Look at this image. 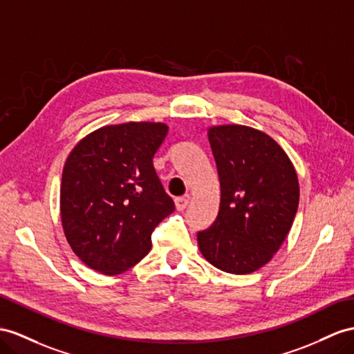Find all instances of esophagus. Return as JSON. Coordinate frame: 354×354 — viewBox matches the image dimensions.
<instances>
[{"mask_svg":"<svg viewBox=\"0 0 354 354\" xmlns=\"http://www.w3.org/2000/svg\"><path fill=\"white\" fill-rule=\"evenodd\" d=\"M188 203H189V196L188 194L175 198V206H176L178 211H184L185 207L188 206Z\"/></svg>","mask_w":354,"mask_h":354,"instance_id":"1","label":"esophagus"}]
</instances>
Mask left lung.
<instances>
[{
  "mask_svg": "<svg viewBox=\"0 0 354 354\" xmlns=\"http://www.w3.org/2000/svg\"><path fill=\"white\" fill-rule=\"evenodd\" d=\"M207 139L218 170L220 211L197 233L198 250L215 268L251 274L274 257L292 227L299 205L293 162L263 131L216 125Z\"/></svg>",
  "mask_w": 354,
  "mask_h": 354,
  "instance_id": "1",
  "label": "left lung"
}]
</instances>
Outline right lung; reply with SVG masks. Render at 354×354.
I'll return each mask as SVG.
<instances>
[{
  "instance_id": "1",
  "label": "right lung",
  "mask_w": 354,
  "mask_h": 354,
  "mask_svg": "<svg viewBox=\"0 0 354 354\" xmlns=\"http://www.w3.org/2000/svg\"><path fill=\"white\" fill-rule=\"evenodd\" d=\"M167 131L162 122L106 125L67 157L62 229L75 254L100 274L116 275L139 263L153 229L175 211L152 165Z\"/></svg>"
}]
</instances>
